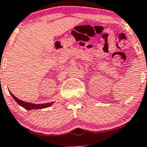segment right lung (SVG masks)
Returning a JSON list of instances; mask_svg holds the SVG:
<instances>
[{"label": "right lung", "instance_id": "add662e5", "mask_svg": "<svg viewBox=\"0 0 147 147\" xmlns=\"http://www.w3.org/2000/svg\"><path fill=\"white\" fill-rule=\"evenodd\" d=\"M10 95H11L12 97L13 98V99L16 101V102L19 105L22 106V107H24L25 109H26L27 110H37V109H44V108H47V107H49L51 106L54 103V102H47V103H42V104H34L32 103V102H25V101L22 100L18 99V98H16L13 93H11V92L10 91Z\"/></svg>", "mask_w": 147, "mask_h": 147}]
</instances>
